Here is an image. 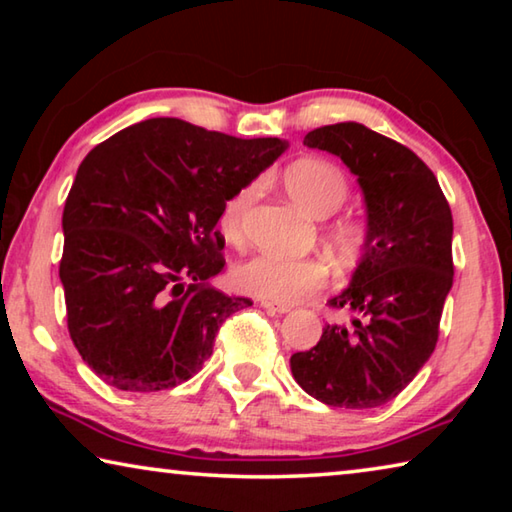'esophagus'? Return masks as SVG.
<instances>
[{"instance_id": "esophagus-1", "label": "esophagus", "mask_w": 512, "mask_h": 512, "mask_svg": "<svg viewBox=\"0 0 512 512\" xmlns=\"http://www.w3.org/2000/svg\"><path fill=\"white\" fill-rule=\"evenodd\" d=\"M259 305H262L266 311H271V314H287L291 309L289 305H280V302H271V300H259Z\"/></svg>"}]
</instances>
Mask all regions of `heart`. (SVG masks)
<instances>
[{
    "label": "heart",
    "instance_id": "obj_1",
    "mask_svg": "<svg viewBox=\"0 0 512 512\" xmlns=\"http://www.w3.org/2000/svg\"><path fill=\"white\" fill-rule=\"evenodd\" d=\"M284 187L302 210L316 219L334 214L348 198V180L336 164L320 158H302L284 171ZM255 196V185L237 189L225 198L221 207V230L230 241H239L241 223ZM329 246L339 257L350 259L363 244V228L354 221H339L329 228ZM325 266L311 257H289L277 253H259L241 262L232 271L235 287L271 302H296L323 287Z\"/></svg>",
    "mask_w": 512,
    "mask_h": 512
}]
</instances>
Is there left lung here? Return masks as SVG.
<instances>
[{"instance_id":"left-lung-1","label":"left lung","mask_w":512,"mask_h":512,"mask_svg":"<svg viewBox=\"0 0 512 512\" xmlns=\"http://www.w3.org/2000/svg\"><path fill=\"white\" fill-rule=\"evenodd\" d=\"M309 149L341 158L366 203V239L348 289L329 298L348 325H327L291 357L293 379L318 402L375 409L429 361L454 282L452 210L433 171L411 149L357 121L316 128Z\"/></svg>"}]
</instances>
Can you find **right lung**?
<instances>
[{
    "label": "right lung",
    "instance_id": "obj_1",
    "mask_svg": "<svg viewBox=\"0 0 512 512\" xmlns=\"http://www.w3.org/2000/svg\"><path fill=\"white\" fill-rule=\"evenodd\" d=\"M287 146L155 117L85 155L63 210L60 282L69 336L108 386L155 393L187 381L223 320L253 305L210 287L225 264L216 223L225 198Z\"/></svg>",
    "mask_w": 512,
    "mask_h": 512
}]
</instances>
